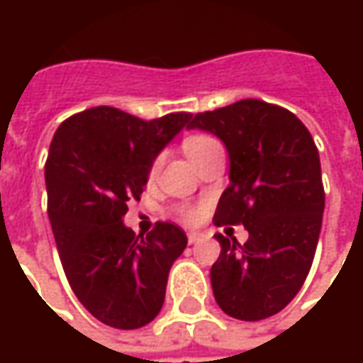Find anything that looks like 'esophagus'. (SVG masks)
Listing matches in <instances>:
<instances>
[{
    "mask_svg": "<svg viewBox=\"0 0 363 363\" xmlns=\"http://www.w3.org/2000/svg\"><path fill=\"white\" fill-rule=\"evenodd\" d=\"M203 238H206V234H203V232H196V230L188 232V242H189V244L202 242Z\"/></svg>",
    "mask_w": 363,
    "mask_h": 363,
    "instance_id": "obj_1",
    "label": "esophagus"
}]
</instances>
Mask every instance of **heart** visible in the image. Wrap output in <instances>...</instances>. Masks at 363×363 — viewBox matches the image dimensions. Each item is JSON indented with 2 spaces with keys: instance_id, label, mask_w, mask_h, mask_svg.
<instances>
[{
  "instance_id": "heart-1",
  "label": "heart",
  "mask_w": 363,
  "mask_h": 363,
  "mask_svg": "<svg viewBox=\"0 0 363 363\" xmlns=\"http://www.w3.org/2000/svg\"><path fill=\"white\" fill-rule=\"evenodd\" d=\"M210 141H212L210 137H189L188 141L184 143V151H186V153H191L194 149L206 145V143H210ZM157 167H160V161H155V163H153V167H151V175L157 174ZM182 216L186 218V220H196V218H198V212H196V210H191V208H186V210H182Z\"/></svg>"
}]
</instances>
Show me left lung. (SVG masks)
Returning <instances> with one entry per match:
<instances>
[{
  "label": "left lung",
  "instance_id": "8db88e82",
  "mask_svg": "<svg viewBox=\"0 0 363 363\" xmlns=\"http://www.w3.org/2000/svg\"><path fill=\"white\" fill-rule=\"evenodd\" d=\"M188 129L216 135L228 151L230 186L214 222L248 230L244 246L216 234L214 299L234 319H267L299 293L319 240L325 194L313 137L291 111L257 99L200 113Z\"/></svg>",
  "mask_w": 363,
  "mask_h": 363
}]
</instances>
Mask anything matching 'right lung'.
<instances>
[{
  "instance_id": "right-lung-1",
  "label": "right lung",
  "mask_w": 363,
  "mask_h": 363,
  "mask_svg": "<svg viewBox=\"0 0 363 363\" xmlns=\"http://www.w3.org/2000/svg\"><path fill=\"white\" fill-rule=\"evenodd\" d=\"M189 121V113L143 121L96 106L64 121L52 137L44 175L58 255L78 301L105 325L139 329L163 307L167 274L188 236L157 222L139 238L123 218L143 194L153 161Z\"/></svg>"
}]
</instances>
